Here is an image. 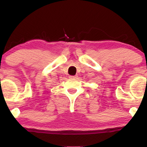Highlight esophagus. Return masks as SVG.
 I'll use <instances>...</instances> for the list:
<instances>
[{
	"label": "esophagus",
	"mask_w": 147,
	"mask_h": 147,
	"mask_svg": "<svg viewBox=\"0 0 147 147\" xmlns=\"http://www.w3.org/2000/svg\"><path fill=\"white\" fill-rule=\"evenodd\" d=\"M77 76H70V77H69V78H70V79H77Z\"/></svg>",
	"instance_id": "obj_1"
}]
</instances>
